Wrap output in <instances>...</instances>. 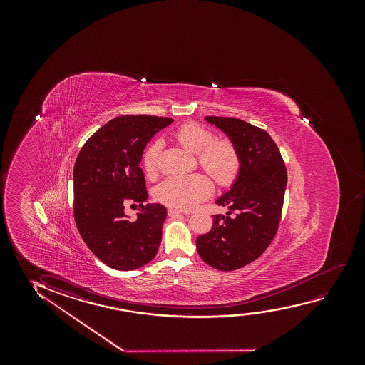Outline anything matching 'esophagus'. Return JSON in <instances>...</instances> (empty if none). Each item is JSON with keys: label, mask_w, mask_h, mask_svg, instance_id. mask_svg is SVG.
Listing matches in <instances>:
<instances>
[{"label": "esophagus", "mask_w": 365, "mask_h": 365, "mask_svg": "<svg viewBox=\"0 0 365 365\" xmlns=\"http://www.w3.org/2000/svg\"><path fill=\"white\" fill-rule=\"evenodd\" d=\"M182 210H175V208H168V215L170 217H177V215H182Z\"/></svg>", "instance_id": "34e87169"}]
</instances>
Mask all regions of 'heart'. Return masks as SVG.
<instances>
[{"instance_id": "b5f03b06", "label": "heart", "mask_w": 365, "mask_h": 365, "mask_svg": "<svg viewBox=\"0 0 365 365\" xmlns=\"http://www.w3.org/2000/svg\"><path fill=\"white\" fill-rule=\"evenodd\" d=\"M172 138L185 150L197 155L198 163L218 183L230 185L238 175L240 157L228 140H215L210 130L197 123H185L172 132ZM160 142L155 140L145 150L143 167L147 175L157 172ZM212 193V183L202 173L167 177L155 190V200L175 210H190Z\"/></svg>"}]
</instances>
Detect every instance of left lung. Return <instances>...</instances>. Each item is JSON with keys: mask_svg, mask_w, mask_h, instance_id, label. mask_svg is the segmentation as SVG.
<instances>
[{"mask_svg": "<svg viewBox=\"0 0 365 365\" xmlns=\"http://www.w3.org/2000/svg\"><path fill=\"white\" fill-rule=\"evenodd\" d=\"M228 135L240 168L228 192L215 203L227 215H213L212 230L198 235L200 258L215 269H240L257 259L274 238L280 222L287 170L279 150L264 130L232 117L205 118Z\"/></svg>", "mask_w": 365, "mask_h": 365, "instance_id": "1", "label": "left lung"}]
</instances>
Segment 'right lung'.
<instances>
[{
    "label": "right lung",
    "mask_w": 365,
    "mask_h": 365,
    "mask_svg": "<svg viewBox=\"0 0 365 365\" xmlns=\"http://www.w3.org/2000/svg\"><path fill=\"white\" fill-rule=\"evenodd\" d=\"M173 120L155 115H120L91 135L73 168L76 225L91 252L117 270L138 269L155 258L167 217L148 198L142 155L150 138ZM140 205L130 221L125 205Z\"/></svg>",
    "instance_id": "obj_1"
}]
</instances>
